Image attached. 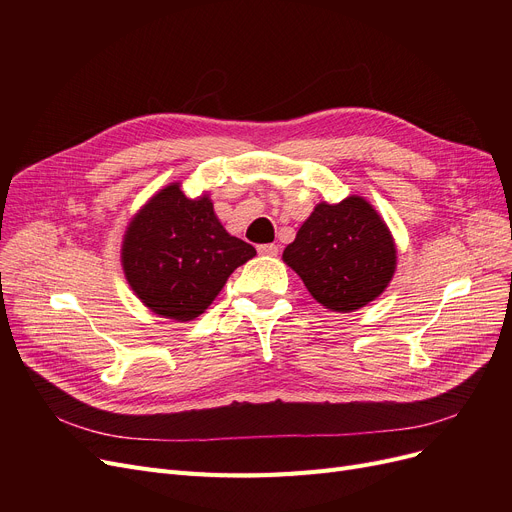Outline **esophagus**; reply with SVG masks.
Here are the masks:
<instances>
[{
    "label": "esophagus",
    "instance_id": "34e87169",
    "mask_svg": "<svg viewBox=\"0 0 512 512\" xmlns=\"http://www.w3.org/2000/svg\"><path fill=\"white\" fill-rule=\"evenodd\" d=\"M257 251H259V255L274 257V255H278V245H274V242H267V245H259Z\"/></svg>",
    "mask_w": 512,
    "mask_h": 512
}]
</instances>
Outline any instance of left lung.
Returning <instances> with one entry per match:
<instances>
[{"label": "left lung", "mask_w": 512, "mask_h": 512, "mask_svg": "<svg viewBox=\"0 0 512 512\" xmlns=\"http://www.w3.org/2000/svg\"><path fill=\"white\" fill-rule=\"evenodd\" d=\"M282 259L311 297L330 311L351 313L380 294L396 270L394 238L363 197L319 203Z\"/></svg>", "instance_id": "8db88e82"}]
</instances>
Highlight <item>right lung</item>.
<instances>
[{
    "instance_id": "right-lung-1",
    "label": "right lung",
    "mask_w": 512,
    "mask_h": 512,
    "mask_svg": "<svg viewBox=\"0 0 512 512\" xmlns=\"http://www.w3.org/2000/svg\"><path fill=\"white\" fill-rule=\"evenodd\" d=\"M255 255L249 242L226 232L207 195L188 199L180 182L153 195L122 240L130 288L153 313L176 321L199 317Z\"/></svg>"
}]
</instances>
